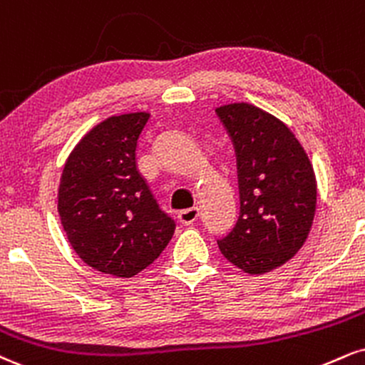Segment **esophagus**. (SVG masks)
<instances>
[{"instance_id": "esophagus-1", "label": "esophagus", "mask_w": 365, "mask_h": 365, "mask_svg": "<svg viewBox=\"0 0 365 365\" xmlns=\"http://www.w3.org/2000/svg\"><path fill=\"white\" fill-rule=\"evenodd\" d=\"M178 219L183 226H190L199 219V209L197 207H190L185 210H180L178 212Z\"/></svg>"}]
</instances>
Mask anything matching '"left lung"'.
Masks as SVG:
<instances>
[{
  "label": "left lung",
  "instance_id": "obj_1",
  "mask_svg": "<svg viewBox=\"0 0 365 365\" xmlns=\"http://www.w3.org/2000/svg\"><path fill=\"white\" fill-rule=\"evenodd\" d=\"M236 155L240 216L217 240L227 262L258 275L299 252L313 225L316 180L287 125L250 103L216 108Z\"/></svg>",
  "mask_w": 365,
  "mask_h": 365
}]
</instances>
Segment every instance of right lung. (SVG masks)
Wrapping results in <instances>:
<instances>
[{
	"label": "right lung",
	"instance_id": "add662e5",
	"mask_svg": "<svg viewBox=\"0 0 365 365\" xmlns=\"http://www.w3.org/2000/svg\"><path fill=\"white\" fill-rule=\"evenodd\" d=\"M149 113L110 117L88 133L66 161L59 216L86 265L133 277L160 257L177 225L139 173L135 149Z\"/></svg>",
	"mask_w": 365,
	"mask_h": 365
}]
</instances>
